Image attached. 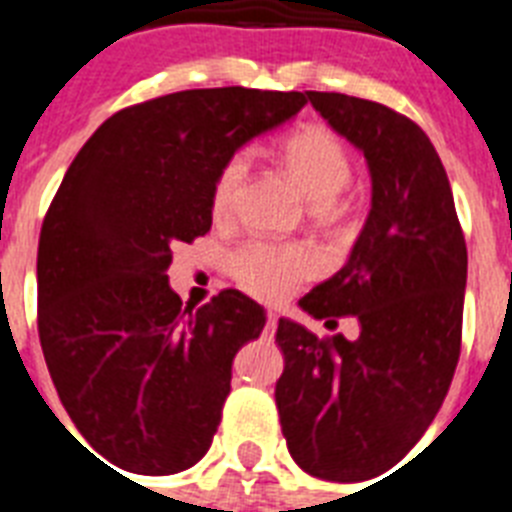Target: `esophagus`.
Returning <instances> with one entry per match:
<instances>
[{"instance_id": "esophagus-1", "label": "esophagus", "mask_w": 512, "mask_h": 512, "mask_svg": "<svg viewBox=\"0 0 512 512\" xmlns=\"http://www.w3.org/2000/svg\"><path fill=\"white\" fill-rule=\"evenodd\" d=\"M276 327H279V316H276L273 311H268L265 313V335H273Z\"/></svg>"}]
</instances>
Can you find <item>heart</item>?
Returning <instances> with one entry per match:
<instances>
[{
	"label": "heart",
	"instance_id": "1",
	"mask_svg": "<svg viewBox=\"0 0 512 512\" xmlns=\"http://www.w3.org/2000/svg\"><path fill=\"white\" fill-rule=\"evenodd\" d=\"M281 162L297 188L305 193V199L319 209L329 207L348 188L353 177V164L345 146L335 132L321 124H308L303 130L292 132L281 143ZM244 172H247V159L236 154L215 175L209 209L220 223L228 220L236 209ZM228 273L244 292L257 300L276 303L311 273V257L300 247H289V244L249 241L228 257Z\"/></svg>",
	"mask_w": 512,
	"mask_h": 512
}]
</instances>
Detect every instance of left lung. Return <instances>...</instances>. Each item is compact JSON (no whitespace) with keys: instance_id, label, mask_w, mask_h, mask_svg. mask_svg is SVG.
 Here are the masks:
<instances>
[{"instance_id":"obj_1","label":"left lung","mask_w":512,"mask_h":512,"mask_svg":"<svg viewBox=\"0 0 512 512\" xmlns=\"http://www.w3.org/2000/svg\"><path fill=\"white\" fill-rule=\"evenodd\" d=\"M372 172V209L348 263L300 300L316 319L356 316V340L281 319L276 382L292 460L364 481L398 462L444 404L460 361L468 247L444 164L409 116L342 92H305Z\"/></svg>"}]
</instances>
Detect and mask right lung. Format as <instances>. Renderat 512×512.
Masks as SVG:
<instances>
[{
	"mask_svg": "<svg viewBox=\"0 0 512 512\" xmlns=\"http://www.w3.org/2000/svg\"><path fill=\"white\" fill-rule=\"evenodd\" d=\"M305 103L244 87L172 92L116 111L68 167L39 233V342L76 430L119 468L167 476L207 454L233 356L265 313L236 289L183 308L167 281L172 247L209 231V193L233 151Z\"/></svg>",
	"mask_w": 512,
	"mask_h": 512,
	"instance_id": "1",
	"label": "right lung"
}]
</instances>
